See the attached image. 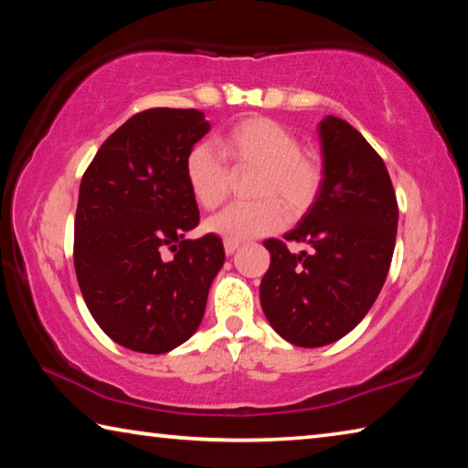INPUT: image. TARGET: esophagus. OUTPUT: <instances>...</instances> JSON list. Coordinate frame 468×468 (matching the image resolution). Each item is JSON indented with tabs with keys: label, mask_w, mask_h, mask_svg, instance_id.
Segmentation results:
<instances>
[{
	"label": "esophagus",
	"mask_w": 468,
	"mask_h": 468,
	"mask_svg": "<svg viewBox=\"0 0 468 468\" xmlns=\"http://www.w3.org/2000/svg\"><path fill=\"white\" fill-rule=\"evenodd\" d=\"M239 248V241H231V239H225V253L227 256H231V253H235V250Z\"/></svg>",
	"instance_id": "34e87169"
}]
</instances>
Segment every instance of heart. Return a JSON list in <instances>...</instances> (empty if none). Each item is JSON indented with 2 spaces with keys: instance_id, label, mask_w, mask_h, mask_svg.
Segmentation results:
<instances>
[{
  "instance_id": "1",
  "label": "heart",
  "mask_w": 468,
  "mask_h": 468,
  "mask_svg": "<svg viewBox=\"0 0 468 468\" xmlns=\"http://www.w3.org/2000/svg\"><path fill=\"white\" fill-rule=\"evenodd\" d=\"M217 150L233 173L256 171L250 184V196L256 200L235 204L206 223L208 231L225 239L243 241L272 233L284 223V208L299 217L318 200L324 186L322 158L271 117L250 115L231 123L218 133ZM219 157L206 144H196L186 154L187 187L206 210H217L231 187V172Z\"/></svg>"
}]
</instances>
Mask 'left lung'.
I'll return each instance as SVG.
<instances>
[{"mask_svg":"<svg viewBox=\"0 0 468 468\" xmlns=\"http://www.w3.org/2000/svg\"><path fill=\"white\" fill-rule=\"evenodd\" d=\"M324 186L318 200L271 251L260 301L271 326L305 348L343 338L366 318L392 262L399 204L388 169L351 123H320ZM289 240L310 252L292 254Z\"/></svg>","mask_w":468,"mask_h":468,"instance_id":"8db88e82","label":"left lung"}]
</instances>
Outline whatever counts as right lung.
Here are the masks:
<instances>
[{"label":"right lung","mask_w":468,"mask_h":468,"mask_svg":"<svg viewBox=\"0 0 468 468\" xmlns=\"http://www.w3.org/2000/svg\"><path fill=\"white\" fill-rule=\"evenodd\" d=\"M208 130L197 109L140 111L102 142L82 176L76 279L94 322L132 351L161 355L186 343L225 262L218 235L184 237L200 223L186 154ZM165 249L173 259L162 258Z\"/></svg>","instance_id":"obj_1"}]
</instances>
